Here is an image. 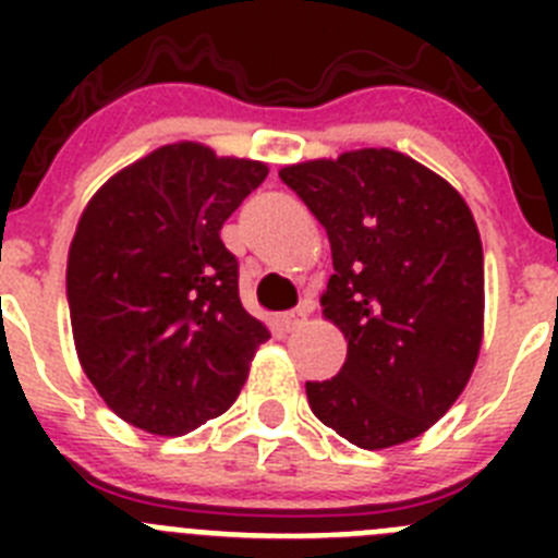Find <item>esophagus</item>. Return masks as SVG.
<instances>
[{
	"mask_svg": "<svg viewBox=\"0 0 558 558\" xmlns=\"http://www.w3.org/2000/svg\"><path fill=\"white\" fill-rule=\"evenodd\" d=\"M304 318H307V310H304V307H299V310H288V313L279 315V327H282L284 332H293V329L302 327Z\"/></svg>",
	"mask_w": 558,
	"mask_h": 558,
	"instance_id": "34e87169",
	"label": "esophagus"
}]
</instances>
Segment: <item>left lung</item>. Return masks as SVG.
I'll list each match as a JSON object with an SVG mask.
<instances>
[{"label":"left lung","mask_w":558,"mask_h":558,"mask_svg":"<svg viewBox=\"0 0 558 558\" xmlns=\"http://www.w3.org/2000/svg\"><path fill=\"white\" fill-rule=\"evenodd\" d=\"M279 179L327 229L324 318L347 363L307 383L310 408L363 450L430 430L472 377L483 343V245L472 209L438 172L391 147L310 159Z\"/></svg>","instance_id":"obj_1"}]
</instances>
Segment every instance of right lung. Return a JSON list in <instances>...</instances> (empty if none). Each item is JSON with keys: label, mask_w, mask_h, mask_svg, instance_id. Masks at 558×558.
I'll use <instances>...</instances> for the list:
<instances>
[{"label": "right lung", "mask_w": 558, "mask_h": 558, "mask_svg": "<svg viewBox=\"0 0 558 558\" xmlns=\"http://www.w3.org/2000/svg\"><path fill=\"white\" fill-rule=\"evenodd\" d=\"M268 165L172 142L92 195L66 259L77 360L108 408L184 436L231 408L270 338L240 302L220 229Z\"/></svg>", "instance_id": "obj_1"}]
</instances>
